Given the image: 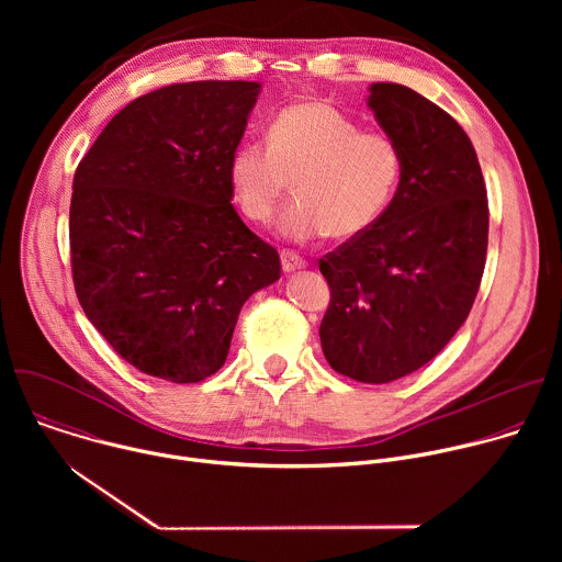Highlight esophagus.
I'll list each match as a JSON object with an SVG mask.
<instances>
[{"label": "esophagus", "instance_id": "34e87169", "mask_svg": "<svg viewBox=\"0 0 562 562\" xmlns=\"http://www.w3.org/2000/svg\"><path fill=\"white\" fill-rule=\"evenodd\" d=\"M280 260H282L284 273H293V271H300V269L306 267V260L300 258V256L293 254V251H282V254H280Z\"/></svg>", "mask_w": 562, "mask_h": 562}]
</instances>
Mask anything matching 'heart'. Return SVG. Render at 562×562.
<instances>
[{"label":"heart","mask_w":562,"mask_h":562,"mask_svg":"<svg viewBox=\"0 0 562 562\" xmlns=\"http://www.w3.org/2000/svg\"><path fill=\"white\" fill-rule=\"evenodd\" d=\"M291 176L297 198L280 217V235L293 243L327 233L347 239L375 224L393 200L403 153L393 137L360 131L329 102H295L276 113L267 139L237 144L228 159L233 200L258 224L271 222Z\"/></svg>","instance_id":"obj_1"}]
</instances>
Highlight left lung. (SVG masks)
I'll list each match as a JSON object with an SVG mask.
<instances>
[{"instance_id": "obj_1", "label": "left lung", "mask_w": 562, "mask_h": 562, "mask_svg": "<svg viewBox=\"0 0 562 562\" xmlns=\"http://www.w3.org/2000/svg\"><path fill=\"white\" fill-rule=\"evenodd\" d=\"M369 109L403 153L393 200L364 233L319 260L331 302L327 362L384 384L434 360L462 327L485 271L490 206L471 139L403 85L369 87Z\"/></svg>"}]
</instances>
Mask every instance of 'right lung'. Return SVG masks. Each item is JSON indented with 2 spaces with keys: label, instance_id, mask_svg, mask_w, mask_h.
<instances>
[{
  "label": "right lung",
  "instance_id": "right-lung-1",
  "mask_svg": "<svg viewBox=\"0 0 562 562\" xmlns=\"http://www.w3.org/2000/svg\"><path fill=\"white\" fill-rule=\"evenodd\" d=\"M258 82H187L124 106L82 157L70 200L79 304L146 375L178 384L226 360L243 304L280 278L278 251L233 209L228 159Z\"/></svg>",
  "mask_w": 562,
  "mask_h": 562
}]
</instances>
